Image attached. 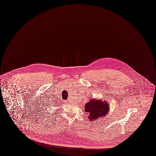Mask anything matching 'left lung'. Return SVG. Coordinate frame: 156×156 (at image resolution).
Returning <instances> with one entry per match:
<instances>
[{"label": "left lung", "instance_id": "obj_1", "mask_svg": "<svg viewBox=\"0 0 156 156\" xmlns=\"http://www.w3.org/2000/svg\"><path fill=\"white\" fill-rule=\"evenodd\" d=\"M85 112L87 113L89 120L91 121H96L98 118L105 116L107 113L109 107L108 104L101 101L91 99L85 105Z\"/></svg>", "mask_w": 156, "mask_h": 156}]
</instances>
